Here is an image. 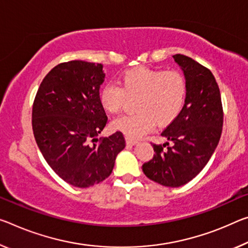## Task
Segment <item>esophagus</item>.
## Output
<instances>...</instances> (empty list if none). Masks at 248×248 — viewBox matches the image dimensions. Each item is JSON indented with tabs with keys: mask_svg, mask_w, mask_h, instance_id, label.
<instances>
[{
	"mask_svg": "<svg viewBox=\"0 0 248 248\" xmlns=\"http://www.w3.org/2000/svg\"><path fill=\"white\" fill-rule=\"evenodd\" d=\"M125 143H127L128 145H136L137 143H138V141H137V140H132V139H129V138H127V139H125Z\"/></svg>",
	"mask_w": 248,
	"mask_h": 248,
	"instance_id": "obj_1",
	"label": "esophagus"
}]
</instances>
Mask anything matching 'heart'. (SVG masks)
Wrapping results in <instances>:
<instances>
[{
    "mask_svg": "<svg viewBox=\"0 0 248 248\" xmlns=\"http://www.w3.org/2000/svg\"><path fill=\"white\" fill-rule=\"evenodd\" d=\"M186 81L176 70L136 67L119 78V87L106 84L99 92V103L109 113L123 109L125 98L137 97L136 113L117 118L112 129L129 139H139L153 125H168L180 115L186 98Z\"/></svg>",
    "mask_w": 248,
    "mask_h": 248,
    "instance_id": "1",
    "label": "heart"
}]
</instances>
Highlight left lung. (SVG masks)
I'll use <instances>...</instances> for the list:
<instances>
[{
  "label": "left lung",
  "mask_w": 248,
  "mask_h": 248,
  "mask_svg": "<svg viewBox=\"0 0 248 248\" xmlns=\"http://www.w3.org/2000/svg\"><path fill=\"white\" fill-rule=\"evenodd\" d=\"M173 58L186 77V101L180 115L161 133L171 147L164 151L162 145L153 144L155 155L142 166L149 179L169 187L184 186L203 170L217 147L223 127L221 93L211 70L184 55Z\"/></svg>",
  "instance_id": "1"
}]
</instances>
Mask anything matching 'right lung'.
<instances>
[{
    "instance_id": "right-lung-1",
    "label": "right lung",
    "mask_w": 248,
    "mask_h": 248,
    "mask_svg": "<svg viewBox=\"0 0 248 248\" xmlns=\"http://www.w3.org/2000/svg\"><path fill=\"white\" fill-rule=\"evenodd\" d=\"M104 80L101 64L62 62L43 79L33 104L32 125L39 150L55 173L77 187L107 179L125 147L119 131L98 142L108 120L99 103Z\"/></svg>"
}]
</instances>
